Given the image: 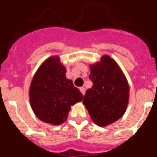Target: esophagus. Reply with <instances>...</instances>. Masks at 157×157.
Instances as JSON below:
<instances>
[{
  "label": "esophagus",
  "mask_w": 157,
  "mask_h": 157,
  "mask_svg": "<svg viewBox=\"0 0 157 157\" xmlns=\"http://www.w3.org/2000/svg\"><path fill=\"white\" fill-rule=\"evenodd\" d=\"M79 90H80V92H81L82 94H83V95L85 94V93H86V88H85V87H80Z\"/></svg>",
  "instance_id": "34e87169"
}]
</instances>
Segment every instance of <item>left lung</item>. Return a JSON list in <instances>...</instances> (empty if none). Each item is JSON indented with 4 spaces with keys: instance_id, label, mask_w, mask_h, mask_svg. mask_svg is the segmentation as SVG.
Returning <instances> with one entry per match:
<instances>
[{
    "instance_id": "obj_1",
    "label": "left lung",
    "mask_w": 157,
    "mask_h": 157,
    "mask_svg": "<svg viewBox=\"0 0 157 157\" xmlns=\"http://www.w3.org/2000/svg\"><path fill=\"white\" fill-rule=\"evenodd\" d=\"M90 69L93 86L86 90L82 103L94 123L107 127L125 114L130 98L128 82L120 67L109 55L90 64Z\"/></svg>"
}]
</instances>
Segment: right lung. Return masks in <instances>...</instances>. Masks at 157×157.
I'll list each match as a JSON object with an SVG mask.
<instances>
[{"label":"right lung","mask_w":157,"mask_h":157,"mask_svg":"<svg viewBox=\"0 0 157 157\" xmlns=\"http://www.w3.org/2000/svg\"><path fill=\"white\" fill-rule=\"evenodd\" d=\"M66 67L59 56L43 62L33 76L29 89L31 109L40 120L52 126L64 123L71 107L83 95L66 77Z\"/></svg>","instance_id":"right-lung-1"}]
</instances>
